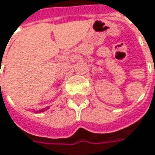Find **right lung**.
<instances>
[{
  "instance_id": "right-lung-1",
  "label": "right lung",
  "mask_w": 155,
  "mask_h": 155,
  "mask_svg": "<svg viewBox=\"0 0 155 155\" xmlns=\"http://www.w3.org/2000/svg\"><path fill=\"white\" fill-rule=\"evenodd\" d=\"M49 108H43V109H40V110H38V111H34L35 113H42V112H44V111H46Z\"/></svg>"
}]
</instances>
